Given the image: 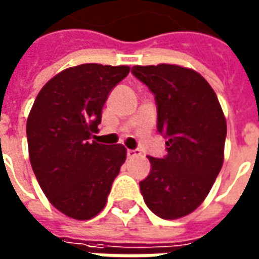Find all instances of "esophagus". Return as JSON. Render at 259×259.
<instances>
[{
  "mask_svg": "<svg viewBox=\"0 0 259 259\" xmlns=\"http://www.w3.org/2000/svg\"><path fill=\"white\" fill-rule=\"evenodd\" d=\"M142 153H140V150H137V149H127V152H126V156L129 157V159H132V157H139Z\"/></svg>",
  "mask_w": 259,
  "mask_h": 259,
  "instance_id": "34e87169",
  "label": "esophagus"
}]
</instances>
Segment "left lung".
Returning <instances> with one entry per match:
<instances>
[{
	"label": "left lung",
	"instance_id": "left-lung-1",
	"mask_svg": "<svg viewBox=\"0 0 259 259\" xmlns=\"http://www.w3.org/2000/svg\"><path fill=\"white\" fill-rule=\"evenodd\" d=\"M132 73L154 95L157 132L167 154L149 157L150 173L140 181L146 205L174 220L196 210L223 167L227 123L217 95L196 70L177 65L133 66Z\"/></svg>",
	"mask_w": 259,
	"mask_h": 259
}]
</instances>
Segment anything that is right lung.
<instances>
[{
    "label": "right lung",
    "instance_id": "add662e5",
    "mask_svg": "<svg viewBox=\"0 0 259 259\" xmlns=\"http://www.w3.org/2000/svg\"><path fill=\"white\" fill-rule=\"evenodd\" d=\"M129 66L83 63L62 70L38 93L26 122L33 174L51 204L68 217L89 220L106 204L126 159L122 144L91 142L109 93Z\"/></svg>",
    "mask_w": 259,
    "mask_h": 259
}]
</instances>
